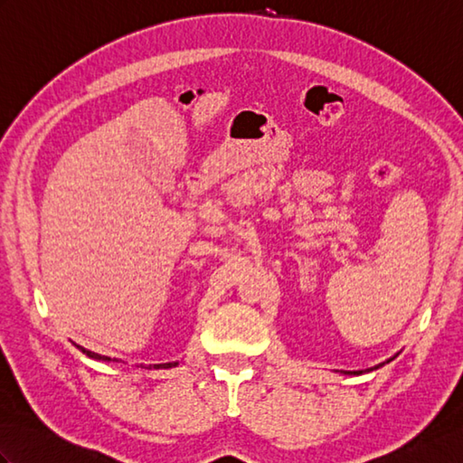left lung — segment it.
Segmentation results:
<instances>
[{
  "instance_id": "1",
  "label": "left lung",
  "mask_w": 463,
  "mask_h": 463,
  "mask_svg": "<svg viewBox=\"0 0 463 463\" xmlns=\"http://www.w3.org/2000/svg\"><path fill=\"white\" fill-rule=\"evenodd\" d=\"M390 362V360H388ZM380 366H382V364H380ZM344 373H362V370H358V372H344Z\"/></svg>"
}]
</instances>
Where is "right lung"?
Wrapping results in <instances>:
<instances>
[{"instance_id": "obj_1", "label": "right lung", "mask_w": 463, "mask_h": 463, "mask_svg": "<svg viewBox=\"0 0 463 463\" xmlns=\"http://www.w3.org/2000/svg\"><path fill=\"white\" fill-rule=\"evenodd\" d=\"M80 348L83 354H87V356L90 358H93V360H103V362H109L111 358H107V356H101V354H95V352H91V350H85L83 346H77ZM173 366H176V362H169V364H155V368H173Z\"/></svg>"}]
</instances>
